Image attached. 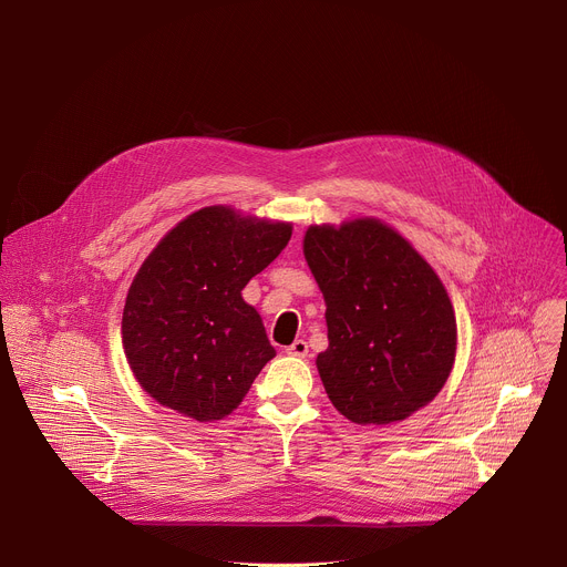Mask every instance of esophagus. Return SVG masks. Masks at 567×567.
Returning <instances> with one entry per match:
<instances>
[{
	"instance_id": "1",
	"label": "esophagus",
	"mask_w": 567,
	"mask_h": 567,
	"mask_svg": "<svg viewBox=\"0 0 567 567\" xmlns=\"http://www.w3.org/2000/svg\"><path fill=\"white\" fill-rule=\"evenodd\" d=\"M307 352H309V346H307V341H302V339H296L289 348H287V354H291V357H307Z\"/></svg>"
}]
</instances>
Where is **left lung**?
I'll use <instances>...</instances> for the list:
<instances>
[{"label": "left lung", "mask_w": 567, "mask_h": 567, "mask_svg": "<svg viewBox=\"0 0 567 567\" xmlns=\"http://www.w3.org/2000/svg\"><path fill=\"white\" fill-rule=\"evenodd\" d=\"M305 260L326 298L330 348L316 368L354 424L406 420L442 390L455 361V313L431 265L390 226H311Z\"/></svg>", "instance_id": "left-lung-1"}]
</instances>
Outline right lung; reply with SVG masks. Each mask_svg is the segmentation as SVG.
<instances>
[{"instance_id":"right-lung-1","label":"right lung","mask_w":567,"mask_h":567,"mask_svg":"<svg viewBox=\"0 0 567 567\" xmlns=\"http://www.w3.org/2000/svg\"><path fill=\"white\" fill-rule=\"evenodd\" d=\"M289 237L291 224L210 206L158 241L123 309V348L150 396L197 422L237 409L276 357L241 289L280 256Z\"/></svg>"}]
</instances>
